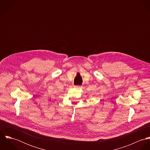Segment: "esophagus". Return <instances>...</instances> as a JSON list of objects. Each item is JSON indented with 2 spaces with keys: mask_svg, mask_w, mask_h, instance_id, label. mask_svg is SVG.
Returning a JSON list of instances; mask_svg holds the SVG:
<instances>
[{
  "mask_svg": "<svg viewBox=\"0 0 150 150\" xmlns=\"http://www.w3.org/2000/svg\"><path fill=\"white\" fill-rule=\"evenodd\" d=\"M75 87H76V88H80V86H75Z\"/></svg>",
  "mask_w": 150,
  "mask_h": 150,
  "instance_id": "obj_1",
  "label": "esophagus"
}]
</instances>
